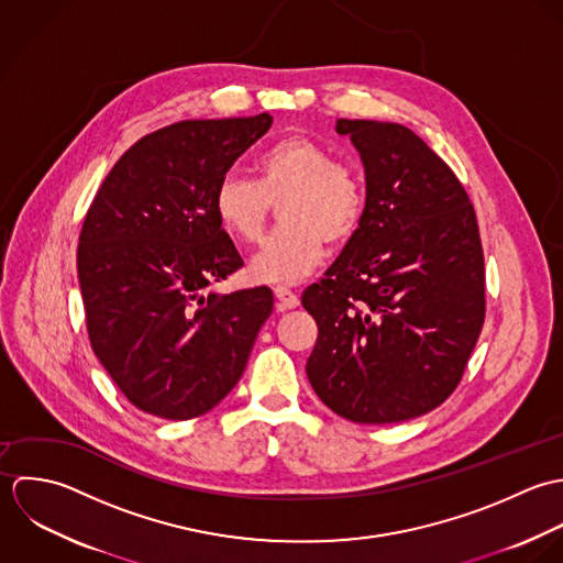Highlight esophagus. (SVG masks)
Returning <instances> with one entry per match:
<instances>
[{
    "instance_id": "obj_1",
    "label": "esophagus",
    "mask_w": 563,
    "mask_h": 563,
    "mask_svg": "<svg viewBox=\"0 0 563 563\" xmlns=\"http://www.w3.org/2000/svg\"><path fill=\"white\" fill-rule=\"evenodd\" d=\"M274 296H276L280 309H296V307L300 305V298H298L291 289H287V287H283V285H278V287L274 289Z\"/></svg>"
}]
</instances>
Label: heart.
Listing matches in <instances>:
<instances>
[{
  "label": "heart",
  "instance_id": "obj_1",
  "mask_svg": "<svg viewBox=\"0 0 563 563\" xmlns=\"http://www.w3.org/2000/svg\"><path fill=\"white\" fill-rule=\"evenodd\" d=\"M358 169L333 158L309 136H285L256 158V180L228 172L213 194V211L234 239L258 243L280 205L283 225L254 256L250 272L265 283H294L311 274L331 247L347 243L365 216Z\"/></svg>",
  "mask_w": 563,
  "mask_h": 563
}]
</instances>
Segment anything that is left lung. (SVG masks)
Listing matches in <instances>:
<instances>
[{
    "instance_id": "1",
    "label": "left lung",
    "mask_w": 563,
    "mask_h": 563,
    "mask_svg": "<svg viewBox=\"0 0 563 563\" xmlns=\"http://www.w3.org/2000/svg\"><path fill=\"white\" fill-rule=\"evenodd\" d=\"M367 183L356 234L302 294L318 322L307 376L358 424H391L456 389L485 320V261L467 191L409 128L339 119Z\"/></svg>"
}]
</instances>
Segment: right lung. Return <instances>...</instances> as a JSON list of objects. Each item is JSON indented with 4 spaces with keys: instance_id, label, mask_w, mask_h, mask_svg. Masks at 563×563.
Segmentation results:
<instances>
[{
    "instance_id": "add662e5",
    "label": "right lung",
    "mask_w": 563,
    "mask_h": 563,
    "mask_svg": "<svg viewBox=\"0 0 563 563\" xmlns=\"http://www.w3.org/2000/svg\"><path fill=\"white\" fill-rule=\"evenodd\" d=\"M272 125L267 113L187 119L139 139L98 189L78 243L91 347L141 411L191 420L241 378L274 309L269 287L207 294L239 267L213 194Z\"/></svg>"
}]
</instances>
